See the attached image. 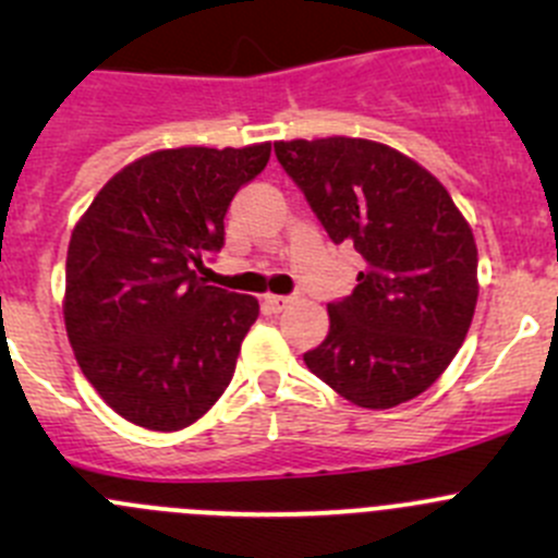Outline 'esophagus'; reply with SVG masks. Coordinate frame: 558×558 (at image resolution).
I'll return each instance as SVG.
<instances>
[{"label":"esophagus","instance_id":"1","mask_svg":"<svg viewBox=\"0 0 558 558\" xmlns=\"http://www.w3.org/2000/svg\"><path fill=\"white\" fill-rule=\"evenodd\" d=\"M291 302H294V296H278V294L264 296V307H267L269 313H280L283 307H289Z\"/></svg>","mask_w":558,"mask_h":558}]
</instances>
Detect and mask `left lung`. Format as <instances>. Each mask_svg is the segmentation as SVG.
Listing matches in <instances>:
<instances>
[{"mask_svg": "<svg viewBox=\"0 0 558 558\" xmlns=\"http://www.w3.org/2000/svg\"><path fill=\"white\" fill-rule=\"evenodd\" d=\"M275 154L331 243L364 258L331 302L307 369L359 408L388 410L435 384L470 331L477 245L446 185L397 148L362 137L280 140Z\"/></svg>", "mask_w": 558, "mask_h": 558, "instance_id": "1", "label": "left lung"}]
</instances>
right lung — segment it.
I'll return each mask as SVG.
<instances>
[{"mask_svg":"<svg viewBox=\"0 0 558 558\" xmlns=\"http://www.w3.org/2000/svg\"><path fill=\"white\" fill-rule=\"evenodd\" d=\"M269 150H154L112 174L72 229L66 337L121 418L178 432L227 391L258 300L207 286L196 269L207 251H221L229 202L267 167Z\"/></svg>","mask_w":558,"mask_h":558,"instance_id":"1","label":"right lung"}]
</instances>
